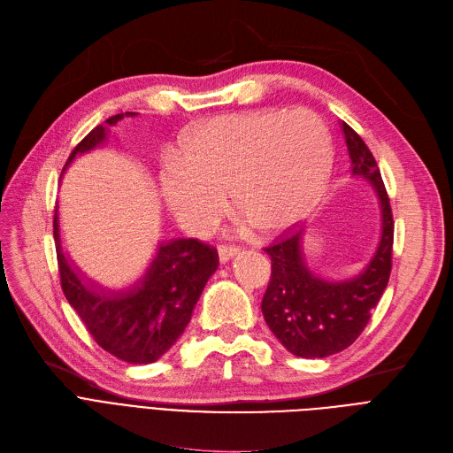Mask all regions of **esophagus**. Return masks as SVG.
<instances>
[{
    "label": "esophagus",
    "mask_w": 453,
    "mask_h": 453,
    "mask_svg": "<svg viewBox=\"0 0 453 453\" xmlns=\"http://www.w3.org/2000/svg\"><path fill=\"white\" fill-rule=\"evenodd\" d=\"M219 260L225 264V262H228L230 257H234L235 254H240V247H235V245H219Z\"/></svg>",
    "instance_id": "34e87169"
}]
</instances>
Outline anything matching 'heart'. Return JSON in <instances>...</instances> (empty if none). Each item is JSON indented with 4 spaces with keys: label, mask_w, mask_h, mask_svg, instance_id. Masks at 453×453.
I'll return each instance as SVG.
<instances>
[{
    "label": "heart",
    "mask_w": 453,
    "mask_h": 453,
    "mask_svg": "<svg viewBox=\"0 0 453 453\" xmlns=\"http://www.w3.org/2000/svg\"><path fill=\"white\" fill-rule=\"evenodd\" d=\"M328 162V128L311 111L226 112L179 136L160 162L158 186L171 215L193 235L218 225L225 193L242 225L274 232L310 206Z\"/></svg>",
    "instance_id": "obj_1"
}]
</instances>
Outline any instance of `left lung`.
<instances>
[{
  "mask_svg": "<svg viewBox=\"0 0 453 453\" xmlns=\"http://www.w3.org/2000/svg\"><path fill=\"white\" fill-rule=\"evenodd\" d=\"M352 173L372 182L381 204V240L369 267L349 282L313 276L300 254V232H282L264 250L271 256V280L262 300L264 319L284 347L298 357L337 354L361 335L389 284L395 221L378 164L361 136L341 121Z\"/></svg>",
  "mask_w": 453,
  "mask_h": 453,
  "instance_id": "obj_1",
  "label": "left lung"
}]
</instances>
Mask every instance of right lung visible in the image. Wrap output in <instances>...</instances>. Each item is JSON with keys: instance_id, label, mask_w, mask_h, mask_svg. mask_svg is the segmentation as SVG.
I'll return each mask as SVG.
<instances>
[{"instance_id": "add662e5", "label": "right lung", "mask_w": 453, "mask_h": 453, "mask_svg": "<svg viewBox=\"0 0 453 453\" xmlns=\"http://www.w3.org/2000/svg\"><path fill=\"white\" fill-rule=\"evenodd\" d=\"M125 116L134 112L116 114L92 128L75 145L64 169L77 155L97 147L106 138V128ZM53 235L60 286L68 303L103 350L133 365L153 363L173 347L208 278L219 265L215 247L201 240H175L160 245L155 260L131 286L106 289L77 274L66 262L60 249L57 210Z\"/></svg>"}]
</instances>
